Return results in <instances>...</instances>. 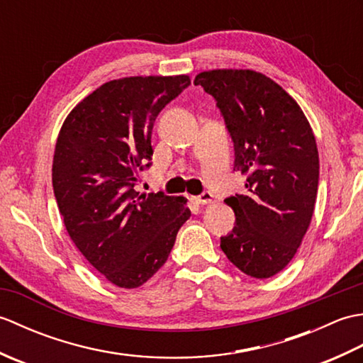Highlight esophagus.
<instances>
[{
	"mask_svg": "<svg viewBox=\"0 0 363 363\" xmlns=\"http://www.w3.org/2000/svg\"><path fill=\"white\" fill-rule=\"evenodd\" d=\"M212 198H213V195L211 194V191H203V194L199 195V196H196L195 199H196L198 204H211L212 203Z\"/></svg>",
	"mask_w": 363,
	"mask_h": 363,
	"instance_id": "esophagus-1",
	"label": "esophagus"
}]
</instances>
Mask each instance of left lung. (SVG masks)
I'll return each mask as SVG.
<instances>
[{
    "instance_id": "1",
    "label": "left lung",
    "mask_w": 363,
    "mask_h": 363,
    "mask_svg": "<svg viewBox=\"0 0 363 363\" xmlns=\"http://www.w3.org/2000/svg\"><path fill=\"white\" fill-rule=\"evenodd\" d=\"M194 82L217 101L234 169L246 176V191L225 199L235 226L220 246L240 272L267 279L290 264L311 225L320 177L313 130L295 99L259 72L209 70Z\"/></svg>"
}]
</instances>
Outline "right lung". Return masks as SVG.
Returning a JSON list of instances; mask_svg holds the SVG:
<instances>
[{
    "instance_id": "obj_1",
    "label": "right lung",
    "mask_w": 363,
    "mask_h": 363,
    "mask_svg": "<svg viewBox=\"0 0 363 363\" xmlns=\"http://www.w3.org/2000/svg\"><path fill=\"white\" fill-rule=\"evenodd\" d=\"M189 84L187 74L109 81L76 104L59 130V212L76 248L117 287L137 289L156 274L190 218L184 196L134 189L151 165L154 121Z\"/></svg>"
}]
</instances>
